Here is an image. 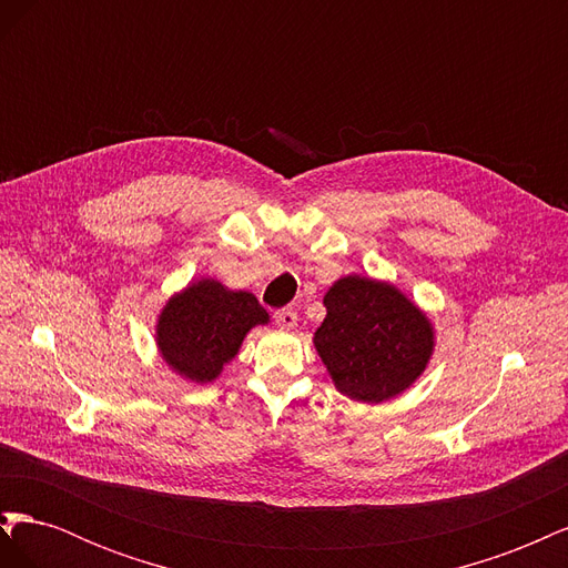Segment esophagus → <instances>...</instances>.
Segmentation results:
<instances>
[{
    "instance_id": "1",
    "label": "esophagus",
    "mask_w": 568,
    "mask_h": 568,
    "mask_svg": "<svg viewBox=\"0 0 568 568\" xmlns=\"http://www.w3.org/2000/svg\"><path fill=\"white\" fill-rule=\"evenodd\" d=\"M274 322H277L280 329L291 332V329H296L298 315H296L294 311H288V307H284V311H277V313H274Z\"/></svg>"
}]
</instances>
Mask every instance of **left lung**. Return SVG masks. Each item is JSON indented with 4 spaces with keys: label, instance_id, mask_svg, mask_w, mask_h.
I'll use <instances>...</instances> for the list:
<instances>
[{
    "label": "left lung",
    "instance_id": "1",
    "mask_svg": "<svg viewBox=\"0 0 568 568\" xmlns=\"http://www.w3.org/2000/svg\"><path fill=\"white\" fill-rule=\"evenodd\" d=\"M315 351L338 393L382 405L415 384L432 363L436 329L422 307L386 282L346 274L322 298Z\"/></svg>",
    "mask_w": 568,
    "mask_h": 568
}]
</instances>
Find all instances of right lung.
I'll list each match as a JSON object with an SVG mask.
<instances>
[{
  "label": "right lung",
  "mask_w": 568,
  "mask_h": 568,
  "mask_svg": "<svg viewBox=\"0 0 568 568\" xmlns=\"http://www.w3.org/2000/svg\"><path fill=\"white\" fill-rule=\"evenodd\" d=\"M270 324L251 291L230 288L213 277L189 282L170 296L156 317L153 341L163 363L189 384H213L253 326Z\"/></svg>",
  "instance_id": "obj_1"
}]
</instances>
